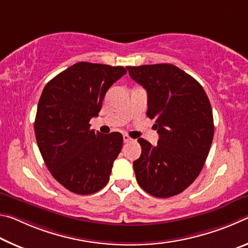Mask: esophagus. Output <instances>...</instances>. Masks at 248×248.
Segmentation results:
<instances>
[{
    "mask_svg": "<svg viewBox=\"0 0 248 248\" xmlns=\"http://www.w3.org/2000/svg\"><path fill=\"white\" fill-rule=\"evenodd\" d=\"M123 140H124V143H129V141L133 140V139H131V137H129L127 134H124V135H123Z\"/></svg>",
    "mask_w": 248,
    "mask_h": 248,
    "instance_id": "34e87169",
    "label": "esophagus"
}]
</instances>
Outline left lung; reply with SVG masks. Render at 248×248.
Returning <instances> with one entry per match:
<instances>
[{"instance_id":"1","label":"left lung","mask_w":248,"mask_h":248,"mask_svg":"<svg viewBox=\"0 0 248 248\" xmlns=\"http://www.w3.org/2000/svg\"><path fill=\"white\" fill-rule=\"evenodd\" d=\"M147 91V116L155 119L156 146L140 139L141 155L133 162L140 188L156 198L179 194L197 179L214 135L213 114L203 88L170 63L126 67Z\"/></svg>"}]
</instances>
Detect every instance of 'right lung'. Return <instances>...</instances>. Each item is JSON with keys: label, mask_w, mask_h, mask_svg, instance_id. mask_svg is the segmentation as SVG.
<instances>
[{"label": "right lung", "mask_w": 248, "mask_h": 248, "mask_svg": "<svg viewBox=\"0 0 248 248\" xmlns=\"http://www.w3.org/2000/svg\"><path fill=\"white\" fill-rule=\"evenodd\" d=\"M124 67L78 62L45 86L35 119L39 152L52 177L69 191L92 194L104 188L123 145L121 133L102 135L89 122Z\"/></svg>", "instance_id": "obj_1"}]
</instances>
